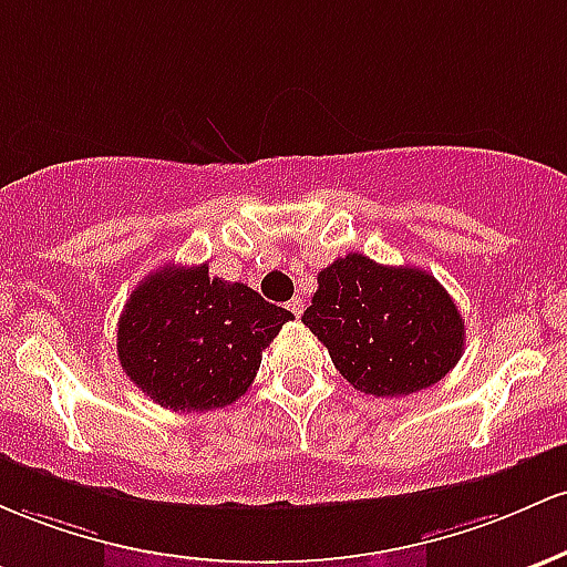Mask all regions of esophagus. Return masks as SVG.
Segmentation results:
<instances>
[{"instance_id": "esophagus-1", "label": "esophagus", "mask_w": 567, "mask_h": 567, "mask_svg": "<svg viewBox=\"0 0 567 567\" xmlns=\"http://www.w3.org/2000/svg\"><path fill=\"white\" fill-rule=\"evenodd\" d=\"M286 308L291 310V316H295V318H300V316H302V310H305V305H302L300 297H295V300H291L289 305H286Z\"/></svg>"}]
</instances>
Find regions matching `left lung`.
<instances>
[{
  "mask_svg": "<svg viewBox=\"0 0 567 567\" xmlns=\"http://www.w3.org/2000/svg\"><path fill=\"white\" fill-rule=\"evenodd\" d=\"M302 323L355 391L383 399L439 383L466 342L461 310L434 276L355 251L318 272Z\"/></svg>",
  "mask_w": 567,
  "mask_h": 567,
  "instance_id": "1",
  "label": "left lung"
}]
</instances>
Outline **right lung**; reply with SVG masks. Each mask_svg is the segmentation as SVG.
<instances>
[{
  "label": "right lung",
  "instance_id": "obj_1",
  "mask_svg": "<svg viewBox=\"0 0 567 567\" xmlns=\"http://www.w3.org/2000/svg\"><path fill=\"white\" fill-rule=\"evenodd\" d=\"M291 318L251 286L208 278V265H165L125 302L117 355L155 404L208 412L249 391L262 351Z\"/></svg>",
  "mask_w": 567,
  "mask_h": 567
}]
</instances>
